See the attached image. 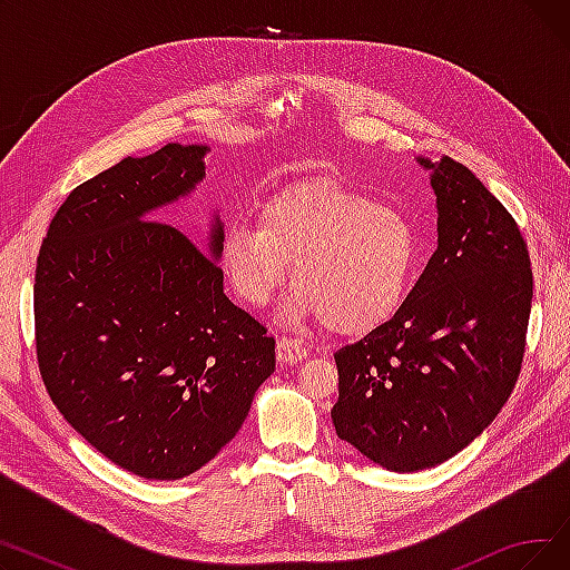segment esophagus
Listing matches in <instances>:
<instances>
[{"label":"esophagus","mask_w":570,"mask_h":570,"mask_svg":"<svg viewBox=\"0 0 570 570\" xmlns=\"http://www.w3.org/2000/svg\"><path fill=\"white\" fill-rule=\"evenodd\" d=\"M307 357V348L301 340H291L282 337L277 342V363L279 365H297Z\"/></svg>","instance_id":"1"}]
</instances>
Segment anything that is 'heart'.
I'll return each mask as SVG.
<instances>
[{
	"label": "heart",
	"instance_id": "b5f03b06",
	"mask_svg": "<svg viewBox=\"0 0 570 570\" xmlns=\"http://www.w3.org/2000/svg\"><path fill=\"white\" fill-rule=\"evenodd\" d=\"M417 254L421 239L402 209L335 177H305L275 189L256 222H233L219 245L224 275L249 305H265L295 263L297 286L284 316L325 321L340 335L372 333L397 314Z\"/></svg>",
	"mask_w": 570,
	"mask_h": 570
}]
</instances>
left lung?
<instances>
[{
  "instance_id": "8db88e82",
  "label": "left lung",
  "mask_w": 570,
  "mask_h": 570,
  "mask_svg": "<svg viewBox=\"0 0 570 570\" xmlns=\"http://www.w3.org/2000/svg\"><path fill=\"white\" fill-rule=\"evenodd\" d=\"M439 247L397 314L335 353L337 436L370 462L413 473L451 460L511 397L533 277L508 209L466 166L430 161Z\"/></svg>"
}]
</instances>
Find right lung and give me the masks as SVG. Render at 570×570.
Segmentation results:
<instances>
[{"label":"right lung","instance_id":"1","mask_svg":"<svg viewBox=\"0 0 570 570\" xmlns=\"http://www.w3.org/2000/svg\"><path fill=\"white\" fill-rule=\"evenodd\" d=\"M207 145L168 142L76 187L37 258V357L48 395L101 455L149 481L205 466L275 372V340L224 293L207 254L161 207L205 177Z\"/></svg>","mask_w":570,"mask_h":570}]
</instances>
